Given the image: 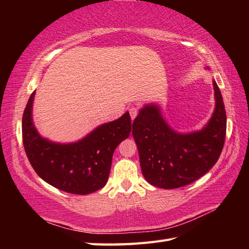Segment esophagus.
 Segmentation results:
<instances>
[{"label":"esophagus","instance_id":"1","mask_svg":"<svg viewBox=\"0 0 249 249\" xmlns=\"http://www.w3.org/2000/svg\"><path fill=\"white\" fill-rule=\"evenodd\" d=\"M138 112H139V107H138V106H136V105L131 106V107L129 108V114H130L131 120H134L136 118L137 114H138Z\"/></svg>","mask_w":249,"mask_h":249}]
</instances>
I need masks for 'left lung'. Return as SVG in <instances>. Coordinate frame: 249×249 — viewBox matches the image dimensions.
<instances>
[{
	"instance_id": "obj_1",
	"label": "left lung",
	"mask_w": 249,
	"mask_h": 249,
	"mask_svg": "<svg viewBox=\"0 0 249 249\" xmlns=\"http://www.w3.org/2000/svg\"><path fill=\"white\" fill-rule=\"evenodd\" d=\"M215 110L202 130L178 134L156 105L140 110L133 123L142 174L156 187L173 189L197 181L218 160L223 151L227 116L217 83L213 81Z\"/></svg>"
}]
</instances>
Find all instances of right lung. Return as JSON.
Here are the masks:
<instances>
[{
  "label": "right lung",
  "mask_w": 249,
  "mask_h": 249,
  "mask_svg": "<svg viewBox=\"0 0 249 249\" xmlns=\"http://www.w3.org/2000/svg\"><path fill=\"white\" fill-rule=\"evenodd\" d=\"M32 93L22 116V139L35 172L63 192L88 195L103 188L108 181L113 152L131 130L128 112L100 125L75 143L60 144L44 139L32 121Z\"/></svg>",
  "instance_id": "obj_1"
}]
</instances>
